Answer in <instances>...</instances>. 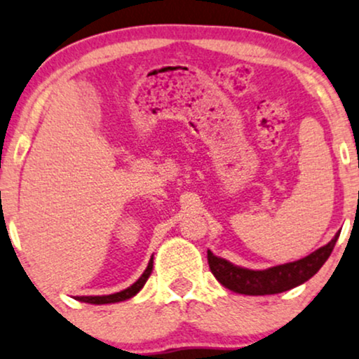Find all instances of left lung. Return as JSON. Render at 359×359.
I'll use <instances>...</instances> for the list:
<instances>
[{
	"label": "left lung",
	"mask_w": 359,
	"mask_h": 359,
	"mask_svg": "<svg viewBox=\"0 0 359 359\" xmlns=\"http://www.w3.org/2000/svg\"><path fill=\"white\" fill-rule=\"evenodd\" d=\"M338 235L328 245L302 258V260L271 266L269 270H247L232 265L224 258L207 252L210 271L225 288L242 294H275L305 283L318 271L333 252Z\"/></svg>",
	"instance_id": "1"
}]
</instances>
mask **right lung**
Listing matches in <instances>:
<instances>
[{"label": "right lung", "mask_w": 359, "mask_h": 359, "mask_svg": "<svg viewBox=\"0 0 359 359\" xmlns=\"http://www.w3.org/2000/svg\"><path fill=\"white\" fill-rule=\"evenodd\" d=\"M152 266H154V262H152V258H151V262H149L146 271H144V273L140 275V278L135 281L134 285H130L129 288L122 290V292H119V293L102 294V297H76V300L84 302V303H93V305H106V303H117V302L129 300V298H133L135 293H139L140 288H142L144 285H146L147 278L152 273Z\"/></svg>", "instance_id": "obj_1"}]
</instances>
